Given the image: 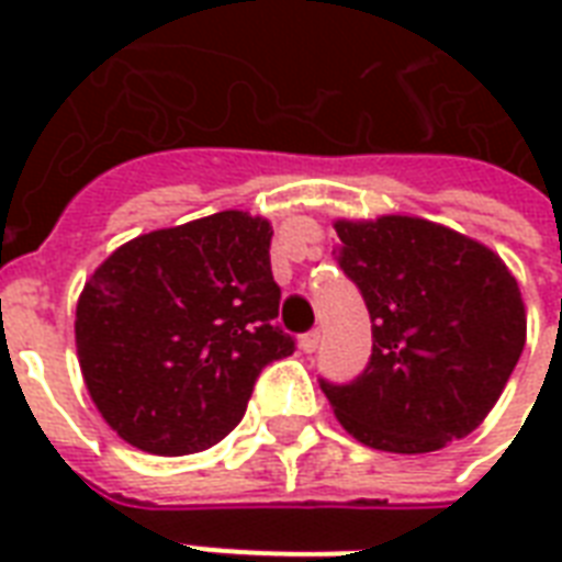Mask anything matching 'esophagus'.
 <instances>
[{
    "mask_svg": "<svg viewBox=\"0 0 562 562\" xmlns=\"http://www.w3.org/2000/svg\"><path fill=\"white\" fill-rule=\"evenodd\" d=\"M317 347H321V329H312V333L300 338V350L303 352H315Z\"/></svg>",
    "mask_w": 562,
    "mask_h": 562,
    "instance_id": "esophagus-1",
    "label": "esophagus"
}]
</instances>
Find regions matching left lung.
Masks as SVG:
<instances>
[{
  "instance_id": "left-lung-1",
  "label": "left lung",
  "mask_w": 562,
  "mask_h": 562,
  "mask_svg": "<svg viewBox=\"0 0 562 562\" xmlns=\"http://www.w3.org/2000/svg\"><path fill=\"white\" fill-rule=\"evenodd\" d=\"M335 233V259L373 324L364 373L321 382L338 423L396 454L437 452L475 431L525 347L514 273L490 247L426 218H341Z\"/></svg>"
}]
</instances>
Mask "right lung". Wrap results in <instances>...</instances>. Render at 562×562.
I'll use <instances>...</instances> for the list:
<instances>
[{
    "mask_svg": "<svg viewBox=\"0 0 562 562\" xmlns=\"http://www.w3.org/2000/svg\"><path fill=\"white\" fill-rule=\"evenodd\" d=\"M268 218L224 210L131 238L75 308V347L95 408L125 443L192 454L245 417L256 375L294 352L277 326Z\"/></svg>",
    "mask_w": 562,
    "mask_h": 562,
    "instance_id": "add662e5",
    "label": "right lung"
}]
</instances>
